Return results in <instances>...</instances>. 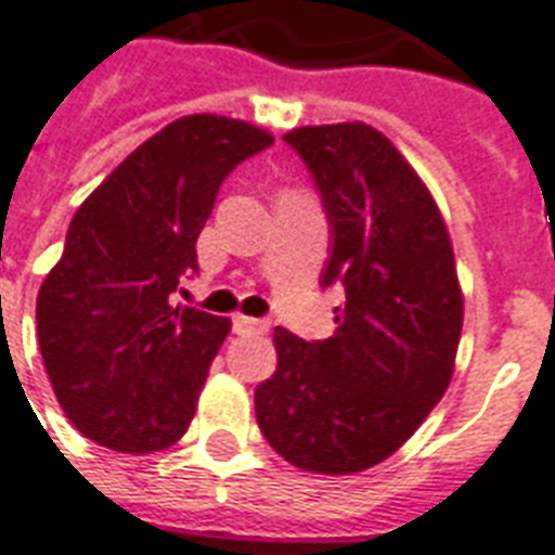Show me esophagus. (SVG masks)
Wrapping results in <instances>:
<instances>
[{"label": "esophagus", "mask_w": 555, "mask_h": 555, "mask_svg": "<svg viewBox=\"0 0 555 555\" xmlns=\"http://www.w3.org/2000/svg\"><path fill=\"white\" fill-rule=\"evenodd\" d=\"M233 328L238 331V334H268L270 322L256 320V317H235Z\"/></svg>", "instance_id": "34e87169"}]
</instances>
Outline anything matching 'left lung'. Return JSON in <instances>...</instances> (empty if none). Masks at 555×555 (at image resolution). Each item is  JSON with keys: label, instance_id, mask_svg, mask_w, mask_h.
I'll use <instances>...</instances> for the list:
<instances>
[{"label": "left lung", "instance_id": "1", "mask_svg": "<svg viewBox=\"0 0 555 555\" xmlns=\"http://www.w3.org/2000/svg\"><path fill=\"white\" fill-rule=\"evenodd\" d=\"M285 141L328 212L322 287H346L337 331L305 343L276 328L279 365L256 388L268 443L305 473H363L395 455L449 388L464 294L438 204L374 126H302Z\"/></svg>", "mask_w": 555, "mask_h": 555}]
</instances>
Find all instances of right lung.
Masks as SVG:
<instances>
[{
    "label": "right lung",
    "instance_id": "add662e5",
    "mask_svg": "<svg viewBox=\"0 0 555 555\" xmlns=\"http://www.w3.org/2000/svg\"><path fill=\"white\" fill-rule=\"evenodd\" d=\"M273 134L186 115L143 141L74 212L37 296L42 363L68 421L100 447L150 455L181 440L230 320L172 308L235 164Z\"/></svg>",
    "mask_w": 555,
    "mask_h": 555
}]
</instances>
